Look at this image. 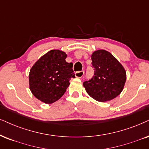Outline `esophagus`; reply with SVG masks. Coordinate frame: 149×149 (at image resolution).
Listing matches in <instances>:
<instances>
[{
	"label": "esophagus",
	"mask_w": 149,
	"mask_h": 149,
	"mask_svg": "<svg viewBox=\"0 0 149 149\" xmlns=\"http://www.w3.org/2000/svg\"><path fill=\"white\" fill-rule=\"evenodd\" d=\"M75 76H76V78H82L84 76V71H77V72H76V73H75Z\"/></svg>",
	"instance_id": "esophagus-1"
}]
</instances>
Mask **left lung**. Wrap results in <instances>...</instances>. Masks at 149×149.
<instances>
[{"instance_id":"obj_1","label":"left lung","mask_w":149,"mask_h":149,"mask_svg":"<svg viewBox=\"0 0 149 149\" xmlns=\"http://www.w3.org/2000/svg\"><path fill=\"white\" fill-rule=\"evenodd\" d=\"M93 76L83 82L86 91L99 102L111 100L119 95L125 86V69L111 53L97 50L91 55Z\"/></svg>"}]
</instances>
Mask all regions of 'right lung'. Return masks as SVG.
<instances>
[{"mask_svg": "<svg viewBox=\"0 0 149 149\" xmlns=\"http://www.w3.org/2000/svg\"><path fill=\"white\" fill-rule=\"evenodd\" d=\"M67 54L60 50H51L42 56L30 70L29 88L39 100L52 104L64 95L69 80L75 78L73 63L65 61Z\"/></svg>", "mask_w": 149, "mask_h": 149, "instance_id": "1", "label": "right lung"}]
</instances>
